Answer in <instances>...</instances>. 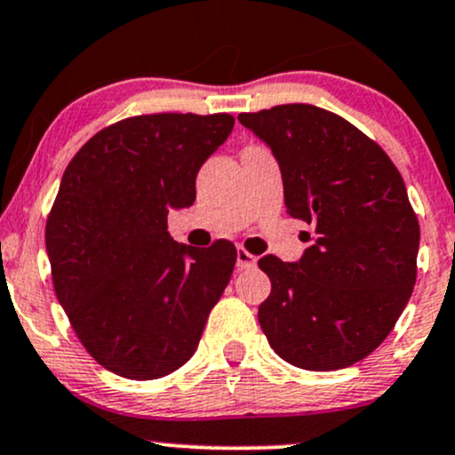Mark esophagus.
Returning <instances> with one entry per match:
<instances>
[{
	"label": "esophagus",
	"instance_id": "esophagus-1",
	"mask_svg": "<svg viewBox=\"0 0 455 455\" xmlns=\"http://www.w3.org/2000/svg\"><path fill=\"white\" fill-rule=\"evenodd\" d=\"M256 267V256L250 254L248 250L239 248L237 250V269H251Z\"/></svg>",
	"mask_w": 455,
	"mask_h": 455
}]
</instances>
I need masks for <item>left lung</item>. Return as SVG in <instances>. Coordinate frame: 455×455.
I'll return each mask as SVG.
<instances>
[{
    "label": "left lung",
    "mask_w": 455,
    "mask_h": 455,
    "mask_svg": "<svg viewBox=\"0 0 455 455\" xmlns=\"http://www.w3.org/2000/svg\"><path fill=\"white\" fill-rule=\"evenodd\" d=\"M237 118L280 163L286 212L315 228L299 262L259 260L271 280L262 332L299 369L352 366L390 335L418 277L419 222L403 175L328 109L286 103Z\"/></svg>",
    "instance_id": "1"
}]
</instances>
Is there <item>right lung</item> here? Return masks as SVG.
I'll list each match as a JSON object with an SVG mask.
<instances>
[{
  "label": "right lung",
  "instance_id": "add662e5",
  "mask_svg": "<svg viewBox=\"0 0 455 455\" xmlns=\"http://www.w3.org/2000/svg\"><path fill=\"white\" fill-rule=\"evenodd\" d=\"M231 114H141L101 129L65 169L46 220L52 283L80 343L103 369L158 379L199 346L237 260L227 239L175 243L169 207L233 131Z\"/></svg>",
  "mask_w": 455,
  "mask_h": 455
}]
</instances>
